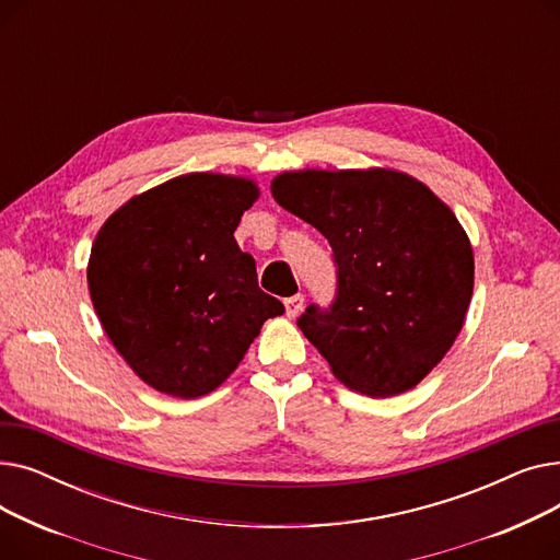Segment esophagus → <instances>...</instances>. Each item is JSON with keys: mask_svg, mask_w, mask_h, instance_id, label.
Listing matches in <instances>:
<instances>
[{"mask_svg": "<svg viewBox=\"0 0 560 560\" xmlns=\"http://www.w3.org/2000/svg\"><path fill=\"white\" fill-rule=\"evenodd\" d=\"M283 304H285V315L288 317H298L304 308V295H292Z\"/></svg>", "mask_w": 560, "mask_h": 560, "instance_id": "esophagus-1", "label": "esophagus"}]
</instances>
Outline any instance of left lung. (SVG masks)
<instances>
[{"label": "left lung", "instance_id": "obj_1", "mask_svg": "<svg viewBox=\"0 0 560 560\" xmlns=\"http://www.w3.org/2000/svg\"><path fill=\"white\" fill-rule=\"evenodd\" d=\"M270 190L334 249V306L311 304L298 319L334 376L368 397L416 388L472 300L475 254L450 206L388 167L283 172Z\"/></svg>", "mask_w": 560, "mask_h": 560}]
</instances>
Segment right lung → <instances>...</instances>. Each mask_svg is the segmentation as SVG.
I'll return each mask as SVG.
<instances>
[{
	"instance_id": "obj_1",
	"label": "right lung",
	"mask_w": 560,
	"mask_h": 560,
	"mask_svg": "<svg viewBox=\"0 0 560 560\" xmlns=\"http://www.w3.org/2000/svg\"><path fill=\"white\" fill-rule=\"evenodd\" d=\"M258 195L247 176L190 172L131 197L102 224L88 290L113 347L154 390L213 393L262 322L283 313L233 238Z\"/></svg>"
}]
</instances>
